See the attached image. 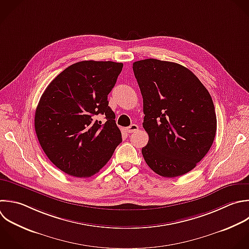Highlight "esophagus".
Listing matches in <instances>:
<instances>
[{
  "label": "esophagus",
  "instance_id": "1",
  "mask_svg": "<svg viewBox=\"0 0 249 249\" xmlns=\"http://www.w3.org/2000/svg\"><path fill=\"white\" fill-rule=\"evenodd\" d=\"M138 128H139V126L137 125V124H131V125H129L128 127H126V131L128 132V133H132V132H135V131H137L138 130Z\"/></svg>",
  "mask_w": 249,
  "mask_h": 249
}]
</instances>
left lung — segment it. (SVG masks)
Wrapping results in <instances>:
<instances>
[{
    "label": "left lung",
    "mask_w": 249,
    "mask_h": 249,
    "mask_svg": "<svg viewBox=\"0 0 249 249\" xmlns=\"http://www.w3.org/2000/svg\"><path fill=\"white\" fill-rule=\"evenodd\" d=\"M132 68L149 135L142 148L146 163L163 177L188 173L207 154L216 133L208 90L193 72L174 62L150 58L134 62Z\"/></svg>",
    "instance_id": "left-lung-1"
}]
</instances>
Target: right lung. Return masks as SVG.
Listing matches in <instances>:
<instances>
[{
	"label": "right lung",
	"mask_w": 249,
	"mask_h": 249,
	"mask_svg": "<svg viewBox=\"0 0 249 249\" xmlns=\"http://www.w3.org/2000/svg\"><path fill=\"white\" fill-rule=\"evenodd\" d=\"M123 63L85 60L56 76L35 113V130L50 160L63 172L87 178L96 174L122 142L108 94ZM103 114L106 123L96 120Z\"/></svg>",
	"instance_id": "1"
}]
</instances>
